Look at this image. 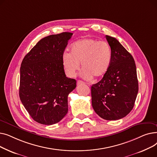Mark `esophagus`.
I'll return each instance as SVG.
<instances>
[{"label": "esophagus", "mask_w": 157, "mask_h": 157, "mask_svg": "<svg viewBox=\"0 0 157 157\" xmlns=\"http://www.w3.org/2000/svg\"><path fill=\"white\" fill-rule=\"evenodd\" d=\"M82 84H84V82H83V81H81V80H78V81H77V85H82Z\"/></svg>", "instance_id": "34e87169"}]
</instances>
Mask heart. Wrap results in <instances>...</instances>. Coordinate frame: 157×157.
<instances>
[{
  "label": "heart",
  "instance_id": "1",
  "mask_svg": "<svg viewBox=\"0 0 157 157\" xmlns=\"http://www.w3.org/2000/svg\"><path fill=\"white\" fill-rule=\"evenodd\" d=\"M62 65L69 77L75 76L80 67L81 76L86 80L93 77L99 79L109 70L112 61V49L106 41L86 38L74 42L70 53L65 52L62 57Z\"/></svg>",
  "mask_w": 157,
  "mask_h": 157
}]
</instances>
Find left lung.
Wrapping results in <instances>:
<instances>
[{"mask_svg":"<svg viewBox=\"0 0 157 157\" xmlns=\"http://www.w3.org/2000/svg\"><path fill=\"white\" fill-rule=\"evenodd\" d=\"M112 49L110 67L103 78L91 88L95 112L106 120H117L133 109L138 93L135 61L114 37L105 36Z\"/></svg>","mask_w":157,"mask_h":157,"instance_id":"8db88e82","label":"left lung"}]
</instances>
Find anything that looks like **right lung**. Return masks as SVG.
Wrapping results in <instances>:
<instances>
[{"label":"right lung","mask_w":157,"mask_h":157,"mask_svg":"<svg viewBox=\"0 0 157 157\" xmlns=\"http://www.w3.org/2000/svg\"><path fill=\"white\" fill-rule=\"evenodd\" d=\"M72 34L62 32L43 38L21 62L20 100L40 124H55L68 112V95L76 87V81L66 77L62 57Z\"/></svg>","instance_id":"obj_1"}]
</instances>
